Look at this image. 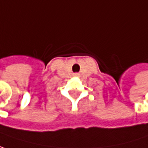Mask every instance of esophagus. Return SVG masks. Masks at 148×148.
I'll return each mask as SVG.
<instances>
[{"mask_svg":"<svg viewBox=\"0 0 148 148\" xmlns=\"http://www.w3.org/2000/svg\"><path fill=\"white\" fill-rule=\"evenodd\" d=\"M74 76H79V74H78V73H76V74H74Z\"/></svg>","mask_w":148,"mask_h":148,"instance_id":"obj_1","label":"esophagus"}]
</instances>
